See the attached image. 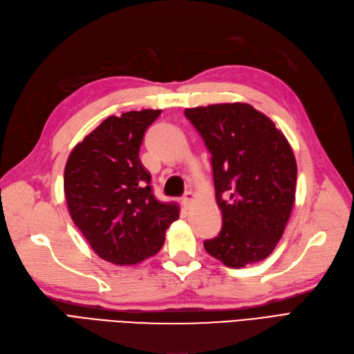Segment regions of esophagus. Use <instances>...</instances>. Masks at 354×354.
Wrapping results in <instances>:
<instances>
[{"instance_id":"esophagus-1","label":"esophagus","mask_w":354,"mask_h":354,"mask_svg":"<svg viewBox=\"0 0 354 354\" xmlns=\"http://www.w3.org/2000/svg\"><path fill=\"white\" fill-rule=\"evenodd\" d=\"M194 198H196V194H194L193 192H186L185 196H183V199H181L183 206H185L186 209H189L190 206H192V203H193V201H194Z\"/></svg>"}]
</instances>
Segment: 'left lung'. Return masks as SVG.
<instances>
[{
    "instance_id": "8db88e82",
    "label": "left lung",
    "mask_w": 354,
    "mask_h": 354,
    "mask_svg": "<svg viewBox=\"0 0 354 354\" xmlns=\"http://www.w3.org/2000/svg\"><path fill=\"white\" fill-rule=\"evenodd\" d=\"M211 153L223 227L203 246L230 268L268 258L295 205L293 149L271 118L243 102L186 108Z\"/></svg>"
}]
</instances>
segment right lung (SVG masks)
<instances>
[{
    "label": "right lung",
    "instance_id": "right-lung-1",
    "mask_svg": "<svg viewBox=\"0 0 354 354\" xmlns=\"http://www.w3.org/2000/svg\"><path fill=\"white\" fill-rule=\"evenodd\" d=\"M161 109L111 115L73 148L64 193L73 223L93 252L115 265H135L156 254L178 218L176 203L160 202L139 151Z\"/></svg>",
    "mask_w": 354,
    "mask_h": 354
}]
</instances>
